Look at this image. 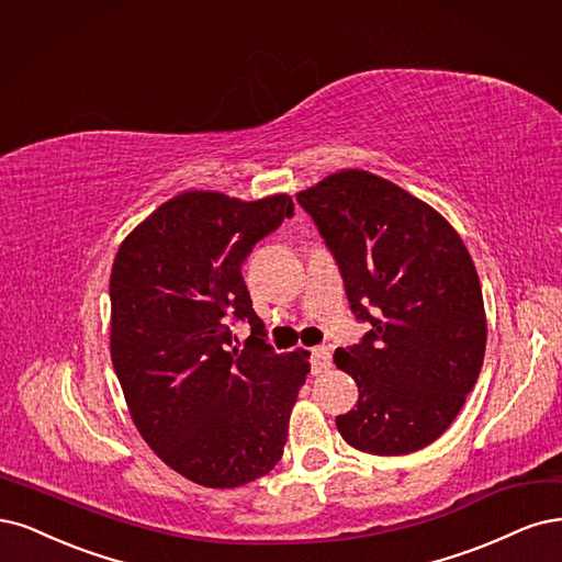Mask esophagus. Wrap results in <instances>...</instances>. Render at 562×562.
<instances>
[{"label": "esophagus", "instance_id": "34e87169", "mask_svg": "<svg viewBox=\"0 0 562 562\" xmlns=\"http://www.w3.org/2000/svg\"><path fill=\"white\" fill-rule=\"evenodd\" d=\"M311 367H313V373H324L331 369V352L327 346H319L311 352Z\"/></svg>", "mask_w": 562, "mask_h": 562}]
</instances>
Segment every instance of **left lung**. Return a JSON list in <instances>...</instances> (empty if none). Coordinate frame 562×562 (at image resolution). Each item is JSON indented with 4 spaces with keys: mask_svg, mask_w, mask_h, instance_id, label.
Wrapping results in <instances>:
<instances>
[{
    "mask_svg": "<svg viewBox=\"0 0 562 562\" xmlns=\"http://www.w3.org/2000/svg\"><path fill=\"white\" fill-rule=\"evenodd\" d=\"M334 255L350 311L371 329L336 350L359 402L336 427L352 448L406 456L437 441L476 385L485 311L472 257L443 216L364 170L296 193Z\"/></svg>",
    "mask_w": 562,
    "mask_h": 562,
    "instance_id": "left-lung-1",
    "label": "left lung"
}]
</instances>
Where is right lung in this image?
I'll use <instances>...</instances> for the list:
<instances>
[{"label":"right lung","mask_w":562,"mask_h":562,"mask_svg":"<svg viewBox=\"0 0 562 562\" xmlns=\"http://www.w3.org/2000/svg\"><path fill=\"white\" fill-rule=\"evenodd\" d=\"M292 214L284 193L243 203L187 191L116 251L110 342L125 404L156 456L198 485L238 487L282 458L311 364L303 350L268 346L243 263ZM231 321L250 324L243 349Z\"/></svg>","instance_id":"1"}]
</instances>
